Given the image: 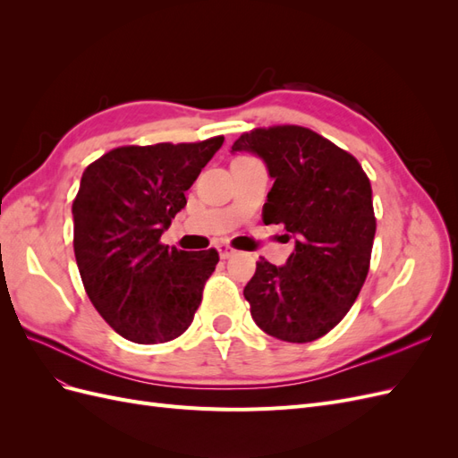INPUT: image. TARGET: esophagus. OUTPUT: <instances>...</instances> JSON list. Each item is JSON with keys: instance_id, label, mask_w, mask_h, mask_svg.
Masks as SVG:
<instances>
[{"instance_id": "obj_1", "label": "esophagus", "mask_w": 458, "mask_h": 458, "mask_svg": "<svg viewBox=\"0 0 458 458\" xmlns=\"http://www.w3.org/2000/svg\"><path fill=\"white\" fill-rule=\"evenodd\" d=\"M216 248H217V252H219V258H221V259H227V258H231V256L234 254L233 248H231L229 244H225V242H219Z\"/></svg>"}]
</instances>
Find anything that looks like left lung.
Here are the masks:
<instances>
[{"label": "left lung", "instance_id": "1", "mask_svg": "<svg viewBox=\"0 0 458 458\" xmlns=\"http://www.w3.org/2000/svg\"><path fill=\"white\" fill-rule=\"evenodd\" d=\"M231 152L263 160L273 187L263 221L283 224L294 250L284 266L266 258L244 286L256 325L269 336L306 344L350 311L370 263L377 231L372 189L350 152L300 126L242 133Z\"/></svg>", "mask_w": 458, "mask_h": 458}]
</instances>
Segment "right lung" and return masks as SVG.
I'll use <instances>...</instances> for the list:
<instances>
[{"label":"right lung","mask_w":458,"mask_h":458,"mask_svg":"<svg viewBox=\"0 0 458 458\" xmlns=\"http://www.w3.org/2000/svg\"><path fill=\"white\" fill-rule=\"evenodd\" d=\"M221 145L219 135L120 147L81 175L72 204L76 263L95 310L126 340L170 342L192 323L219 256L214 248L177 250L160 237Z\"/></svg>","instance_id":"right-lung-1"}]
</instances>
